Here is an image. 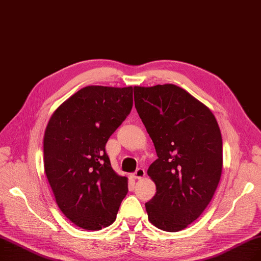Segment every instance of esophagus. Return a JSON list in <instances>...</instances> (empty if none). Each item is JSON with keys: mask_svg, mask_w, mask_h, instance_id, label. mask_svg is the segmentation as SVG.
Here are the masks:
<instances>
[{"mask_svg": "<svg viewBox=\"0 0 261 261\" xmlns=\"http://www.w3.org/2000/svg\"><path fill=\"white\" fill-rule=\"evenodd\" d=\"M145 176V171L143 168H138L137 171H135L133 174H132V177L134 178V179H141V178H143Z\"/></svg>", "mask_w": 261, "mask_h": 261, "instance_id": "34e87169", "label": "esophagus"}]
</instances>
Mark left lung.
Wrapping results in <instances>:
<instances>
[{
    "label": "left lung",
    "mask_w": 261,
    "mask_h": 261,
    "mask_svg": "<svg viewBox=\"0 0 261 261\" xmlns=\"http://www.w3.org/2000/svg\"><path fill=\"white\" fill-rule=\"evenodd\" d=\"M133 90L135 109L158 155L147 171L156 187L145 203L148 220L159 229L182 230L199 218L220 182V127L206 106L174 84Z\"/></svg>",
    "instance_id": "8db88e82"
}]
</instances>
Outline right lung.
<instances>
[{
	"instance_id": "1",
	"label": "right lung",
	"mask_w": 261,
	"mask_h": 261,
	"mask_svg": "<svg viewBox=\"0 0 261 261\" xmlns=\"http://www.w3.org/2000/svg\"><path fill=\"white\" fill-rule=\"evenodd\" d=\"M132 106L131 86H86L48 122L44 172L62 212L83 229L110 226L128 193V179L113 171L106 144Z\"/></svg>"
}]
</instances>
